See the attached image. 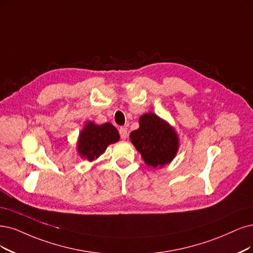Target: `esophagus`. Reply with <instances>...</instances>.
<instances>
[{"mask_svg": "<svg viewBox=\"0 0 253 253\" xmlns=\"http://www.w3.org/2000/svg\"><path fill=\"white\" fill-rule=\"evenodd\" d=\"M119 132H120V136L122 139H126L127 138V135H128V132H127V128L125 127H121L119 129Z\"/></svg>", "mask_w": 253, "mask_h": 253, "instance_id": "1", "label": "esophagus"}]
</instances>
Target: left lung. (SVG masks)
<instances>
[{
    "instance_id": "obj_1",
    "label": "left lung",
    "mask_w": 253,
    "mask_h": 253,
    "mask_svg": "<svg viewBox=\"0 0 253 253\" xmlns=\"http://www.w3.org/2000/svg\"><path fill=\"white\" fill-rule=\"evenodd\" d=\"M131 143L149 167H164L176 156L179 139L173 127L149 112L139 118V128L130 133Z\"/></svg>"
}]
</instances>
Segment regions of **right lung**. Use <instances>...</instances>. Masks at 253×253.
Listing matches in <instances>:
<instances>
[{"instance_id":"add662e5","label":"right lung","mask_w":253,"mask_h":253,"mask_svg":"<svg viewBox=\"0 0 253 253\" xmlns=\"http://www.w3.org/2000/svg\"><path fill=\"white\" fill-rule=\"evenodd\" d=\"M119 138L117 128L110 123L97 125L93 122H87L79 134L77 151L82 158L92 162L104 153L107 146L117 143Z\"/></svg>"}]
</instances>
